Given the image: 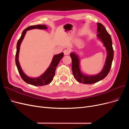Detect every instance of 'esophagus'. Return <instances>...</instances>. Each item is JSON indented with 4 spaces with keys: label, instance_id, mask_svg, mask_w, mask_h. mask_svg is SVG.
<instances>
[{
    "label": "esophagus",
    "instance_id": "esophagus-1",
    "mask_svg": "<svg viewBox=\"0 0 129 129\" xmlns=\"http://www.w3.org/2000/svg\"><path fill=\"white\" fill-rule=\"evenodd\" d=\"M63 53H64V54L65 55H69V54H70V53H71V50H70L68 49H64L63 50Z\"/></svg>",
    "mask_w": 129,
    "mask_h": 129
}]
</instances>
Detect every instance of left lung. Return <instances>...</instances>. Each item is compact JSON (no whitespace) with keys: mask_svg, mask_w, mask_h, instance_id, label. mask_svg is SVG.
<instances>
[{"mask_svg":"<svg viewBox=\"0 0 129 129\" xmlns=\"http://www.w3.org/2000/svg\"><path fill=\"white\" fill-rule=\"evenodd\" d=\"M97 36L102 41L107 49V56L105 63L102 71L95 75H85L82 73L80 69V60L75 53H72L70 54L72 60V71L73 75L79 82L84 84H92L103 80L106 77L111 67L112 62L114 58V50L110 35L108 33L104 26L101 23H97Z\"/></svg>","mask_w":129,"mask_h":129,"instance_id":"1","label":"left lung"}]
</instances>
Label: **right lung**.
<instances>
[{
    "mask_svg": "<svg viewBox=\"0 0 129 129\" xmlns=\"http://www.w3.org/2000/svg\"><path fill=\"white\" fill-rule=\"evenodd\" d=\"M45 29L47 28V27L44 25H38L34 26H30L25 29L22 33L21 36L18 41L17 45V52L15 54V63H16L17 67L18 70V72L20 74V76L22 79L24 80L25 82L28 83L29 84L36 85V86H42V85H47L51 82L53 79V77L55 74V69L57 66L58 63L60 61L61 58L63 57V53H61L60 54H57L54 55L52 61L50 63L49 67L46 70V72L41 75L40 76L37 78H31L27 76L26 74L22 71V70L20 67V63L19 62V50H20V47L21 44L22 40L25 36L27 30L32 29Z\"/></svg>",
    "mask_w": 129,
    "mask_h": 129,
    "instance_id": "right-lung-1",
    "label": "right lung"
}]
</instances>
